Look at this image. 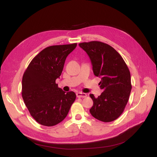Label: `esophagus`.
Here are the masks:
<instances>
[{
	"label": "esophagus",
	"instance_id": "34e87169",
	"mask_svg": "<svg viewBox=\"0 0 157 157\" xmlns=\"http://www.w3.org/2000/svg\"><path fill=\"white\" fill-rule=\"evenodd\" d=\"M77 96L78 98H86L87 96V94L86 93H77Z\"/></svg>",
	"mask_w": 157,
	"mask_h": 157
}]
</instances>
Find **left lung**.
<instances>
[{
  "instance_id": "left-lung-1",
  "label": "left lung",
  "mask_w": 157,
  "mask_h": 157,
  "mask_svg": "<svg viewBox=\"0 0 157 157\" xmlns=\"http://www.w3.org/2000/svg\"><path fill=\"white\" fill-rule=\"evenodd\" d=\"M79 46L90 58L94 75L101 78L99 85L103 92L98 98L89 95L93 101L90 113L101 121H113L123 113L129 99L132 84L128 66L107 43L93 41L80 43Z\"/></svg>"
}]
</instances>
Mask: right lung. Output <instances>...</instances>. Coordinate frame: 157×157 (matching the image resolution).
Listing matches in <instances>:
<instances>
[{"mask_svg": "<svg viewBox=\"0 0 157 157\" xmlns=\"http://www.w3.org/2000/svg\"><path fill=\"white\" fill-rule=\"evenodd\" d=\"M77 43L50 46L36 56L22 78L21 95L30 114L41 125L61 123L76 99L73 91L65 93L56 83L65 60Z\"/></svg>", "mask_w": 157, "mask_h": 157, "instance_id": "add662e5", "label": "right lung"}]
</instances>
